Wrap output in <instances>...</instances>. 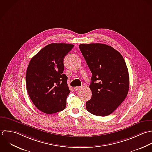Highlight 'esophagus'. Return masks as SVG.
Listing matches in <instances>:
<instances>
[{"mask_svg": "<svg viewBox=\"0 0 152 152\" xmlns=\"http://www.w3.org/2000/svg\"><path fill=\"white\" fill-rule=\"evenodd\" d=\"M81 89V87L80 86H78V87H75V90L76 91H79V89Z\"/></svg>", "mask_w": 152, "mask_h": 152, "instance_id": "esophagus-1", "label": "esophagus"}]
</instances>
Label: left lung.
<instances>
[{
  "label": "left lung",
  "instance_id": "left-lung-1",
  "mask_svg": "<svg viewBox=\"0 0 152 152\" xmlns=\"http://www.w3.org/2000/svg\"><path fill=\"white\" fill-rule=\"evenodd\" d=\"M79 48L92 74V97L86 102V110L95 115H109L124 101L129 90L124 59L113 47L104 44H82Z\"/></svg>",
  "mask_w": 152,
  "mask_h": 152
}]
</instances>
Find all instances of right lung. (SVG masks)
<instances>
[{
  "instance_id": "obj_1",
  "label": "right lung",
  "mask_w": 152,
  "mask_h": 152,
  "mask_svg": "<svg viewBox=\"0 0 152 152\" xmlns=\"http://www.w3.org/2000/svg\"><path fill=\"white\" fill-rule=\"evenodd\" d=\"M74 45L52 43L42 48L29 63L26 86L34 105L44 113L50 114L64 110L70 92L67 77L63 73L64 57Z\"/></svg>"
}]
</instances>
